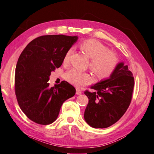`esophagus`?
Segmentation results:
<instances>
[{
	"mask_svg": "<svg viewBox=\"0 0 154 154\" xmlns=\"http://www.w3.org/2000/svg\"><path fill=\"white\" fill-rule=\"evenodd\" d=\"M81 93H82V92H81V90L79 89H76V94H81Z\"/></svg>",
	"mask_w": 154,
	"mask_h": 154,
	"instance_id": "obj_1",
	"label": "esophagus"
}]
</instances>
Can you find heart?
Masks as SVG:
<instances>
[{
    "mask_svg": "<svg viewBox=\"0 0 154 154\" xmlns=\"http://www.w3.org/2000/svg\"><path fill=\"white\" fill-rule=\"evenodd\" d=\"M79 47L91 59L89 67L97 77L104 79L112 73L117 65V57L105 45L95 40H87L81 43ZM71 53V49L66 52L63 58L64 63L68 62ZM65 77L67 81L78 87L89 84L92 81L89 73L75 68L68 70Z\"/></svg>",
    "mask_w": 154,
    "mask_h": 154,
    "instance_id": "heart-1",
    "label": "heart"
}]
</instances>
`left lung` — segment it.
Listing matches in <instances>:
<instances>
[{"instance_id": "1", "label": "left lung", "mask_w": 154, "mask_h": 154, "mask_svg": "<svg viewBox=\"0 0 154 154\" xmlns=\"http://www.w3.org/2000/svg\"><path fill=\"white\" fill-rule=\"evenodd\" d=\"M134 79L128 66L118 63L109 78L100 81L85 91L89 103L85 110L86 122L94 128H104L116 123L126 112L132 100Z\"/></svg>"}]
</instances>
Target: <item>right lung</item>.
Here are the masks:
<instances>
[{
    "label": "right lung",
    "instance_id": "obj_1",
    "mask_svg": "<svg viewBox=\"0 0 154 154\" xmlns=\"http://www.w3.org/2000/svg\"><path fill=\"white\" fill-rule=\"evenodd\" d=\"M78 36L42 35L22 51L15 71V93L20 107L29 119L47 125L57 119L62 104L75 89L67 81L50 87L51 72L60 67Z\"/></svg>",
    "mask_w": 154,
    "mask_h": 154
}]
</instances>
